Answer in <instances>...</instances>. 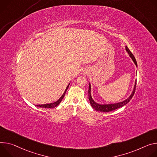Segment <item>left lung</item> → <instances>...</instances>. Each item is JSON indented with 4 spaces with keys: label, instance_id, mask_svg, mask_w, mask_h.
Segmentation results:
<instances>
[{
    "label": "left lung",
    "instance_id": "8db88e82",
    "mask_svg": "<svg viewBox=\"0 0 157 157\" xmlns=\"http://www.w3.org/2000/svg\"><path fill=\"white\" fill-rule=\"evenodd\" d=\"M126 50L127 51V52L128 53V54L130 55V57L132 59L133 61L134 62V63H135L136 66L137 67V63H136V59L135 58V57L133 56V55L132 54V52H130V50L128 49V48L127 47H126ZM136 82H135V86H134V89H133V91L132 94V95L127 98L125 100L121 101V102H120V103H114V104H109V105H100V104H98L97 103H95L92 97H91V94H90V89H91V87H90V84H89V101H90V105H92V107L97 111H98V112H110V111H113L114 110H116L118 108H120L121 107H123L124 105H125L127 103H128L130 100L132 99V98L133 97L134 94H135V89H136Z\"/></svg>",
    "mask_w": 157,
    "mask_h": 157
}]
</instances>
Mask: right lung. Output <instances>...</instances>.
I'll use <instances>...</instances> for the list:
<instances>
[{
  "label": "right lung",
  "mask_w": 157,
  "mask_h": 157,
  "mask_svg": "<svg viewBox=\"0 0 157 157\" xmlns=\"http://www.w3.org/2000/svg\"><path fill=\"white\" fill-rule=\"evenodd\" d=\"M69 85L67 86V87L65 91V92L63 93V94L62 95V96L59 98V100H58L57 101L54 102V103H48V104H44V105H37V107H42V108H49V109H53L56 107H57V105H59V104L61 102V101L62 100V99L63 98L65 94L66 93V91L67 90V89L68 88Z\"/></svg>",
  "instance_id": "add662e5"
}]
</instances>
